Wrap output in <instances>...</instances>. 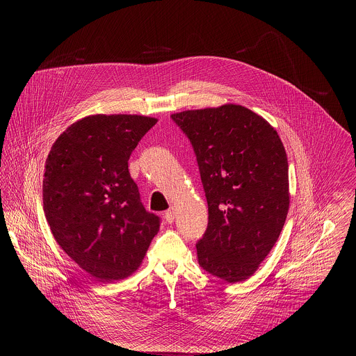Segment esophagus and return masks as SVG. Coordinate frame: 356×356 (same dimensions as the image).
Returning a JSON list of instances; mask_svg holds the SVG:
<instances>
[{
  "label": "esophagus",
  "instance_id": "obj_1",
  "mask_svg": "<svg viewBox=\"0 0 356 356\" xmlns=\"http://www.w3.org/2000/svg\"><path fill=\"white\" fill-rule=\"evenodd\" d=\"M174 216H175L174 208H170V209H167V211L164 212V219H165V222H168V223H172V222H174Z\"/></svg>",
  "mask_w": 356,
  "mask_h": 356
}]
</instances>
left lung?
Masks as SVG:
<instances>
[{
  "instance_id": "obj_1",
  "label": "left lung",
  "mask_w": 356,
  "mask_h": 356,
  "mask_svg": "<svg viewBox=\"0 0 356 356\" xmlns=\"http://www.w3.org/2000/svg\"><path fill=\"white\" fill-rule=\"evenodd\" d=\"M197 159L208 226L199 264L226 282L245 281L271 251L289 209L288 159L274 127L225 104L172 113Z\"/></svg>"
}]
</instances>
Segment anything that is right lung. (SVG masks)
Segmentation results:
<instances>
[{"mask_svg": "<svg viewBox=\"0 0 356 356\" xmlns=\"http://www.w3.org/2000/svg\"><path fill=\"white\" fill-rule=\"evenodd\" d=\"M157 119L92 115L53 144L44 175V212L63 251L96 281L131 275L160 218L145 209L129 159Z\"/></svg>", "mask_w": 356, "mask_h": 356, "instance_id": "right-lung-1", "label": "right lung"}]
</instances>
